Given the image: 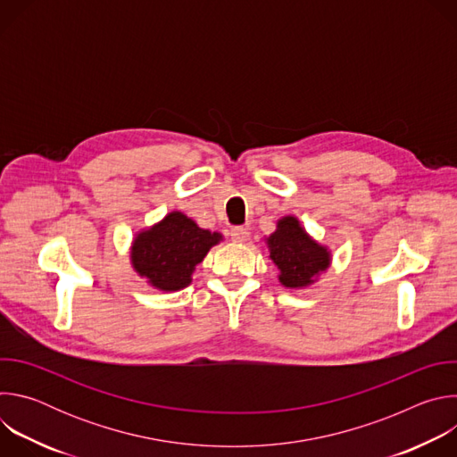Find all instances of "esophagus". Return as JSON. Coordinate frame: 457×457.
I'll list each match as a JSON object with an SVG mask.
<instances>
[{
    "instance_id": "34e87169",
    "label": "esophagus",
    "mask_w": 457,
    "mask_h": 457,
    "mask_svg": "<svg viewBox=\"0 0 457 457\" xmlns=\"http://www.w3.org/2000/svg\"><path fill=\"white\" fill-rule=\"evenodd\" d=\"M229 235H231V240H235V242H245L249 237V231L244 226H235V228H231Z\"/></svg>"
}]
</instances>
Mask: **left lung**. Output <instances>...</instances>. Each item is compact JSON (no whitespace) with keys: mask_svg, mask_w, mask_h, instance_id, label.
Masks as SVG:
<instances>
[{"mask_svg":"<svg viewBox=\"0 0 457 457\" xmlns=\"http://www.w3.org/2000/svg\"><path fill=\"white\" fill-rule=\"evenodd\" d=\"M268 247L280 271L278 280L286 287H307L331 262L328 247L316 244L295 217L278 220L277 231L268 237Z\"/></svg>","mask_w":457,"mask_h":457,"instance_id":"8db88e82","label":"left lung"}]
</instances>
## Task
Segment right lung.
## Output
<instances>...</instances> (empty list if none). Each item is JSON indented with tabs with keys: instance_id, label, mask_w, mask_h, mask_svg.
<instances>
[{
	"instance_id": "obj_1",
	"label": "right lung",
	"mask_w": 457,
	"mask_h": 457,
	"mask_svg": "<svg viewBox=\"0 0 457 457\" xmlns=\"http://www.w3.org/2000/svg\"><path fill=\"white\" fill-rule=\"evenodd\" d=\"M220 240V233L203 229L180 212H171L136 237L132 264L154 287L177 291L191 282L195 266Z\"/></svg>"
}]
</instances>
